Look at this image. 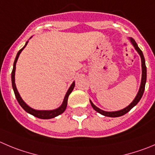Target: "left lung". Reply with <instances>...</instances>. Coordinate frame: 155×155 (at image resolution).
I'll return each mask as SVG.
<instances>
[{"mask_svg":"<svg viewBox=\"0 0 155 155\" xmlns=\"http://www.w3.org/2000/svg\"><path fill=\"white\" fill-rule=\"evenodd\" d=\"M129 41L132 43V45H133L135 49L136 50L137 52L138 53V54L141 57V84H140L139 90H138V92L137 94L136 97H135V99L133 100L132 103L129 104L128 107H126V108L123 109V110H118V111H113V112H108V111H104V110H101L100 108H98L97 107H96L94 104H93L92 101L90 100V102H91V106L94 108V110L95 111H97V113H101V115L105 116H108V117H119V116H122L123 115H125L126 113H127L128 112L130 111L138 102L141 100V97H142L143 94H144V91H145V84H146V80H147V68L146 65H145V60L144 58V55H143V53L141 51V50L138 48V45L135 42V41L132 38H129Z\"/></svg>","mask_w":155,"mask_h":155,"instance_id":"8db88e82","label":"left lung"}]
</instances>
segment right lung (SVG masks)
I'll return each mask as SVG.
<instances>
[{
    "mask_svg": "<svg viewBox=\"0 0 155 155\" xmlns=\"http://www.w3.org/2000/svg\"><path fill=\"white\" fill-rule=\"evenodd\" d=\"M32 37H30V39ZM28 42H26L24 46L20 50V51L17 52V56H16L15 60H14V68H13V71L12 73H11V81H12V87H13V90L14 91V94H15V97L17 98V101H18L19 104L21 106L22 108L26 112V113H29V114L32 115V116H34L35 117H37L39 119H51V118H54L56 117V116H59L60 114L63 113L64 112V110H66V107H67V104H68V99L69 95H70L71 93L73 91L74 87L75 86V82L74 81L73 83L71 84V85L70 86L69 89L68 90L67 93H66L65 96H64V101H63L62 104L59 107H58L57 109H54V110H35V109L31 108L30 107L27 105L24 101H23V99L22 97H20V94H19L18 91L17 89V87H16V84H15V71H16V64H17V61L18 60L19 56H20V54L21 53V51L24 49L25 47L27 45Z\"/></svg>",
    "mask_w": 155,
    "mask_h": 155,
    "instance_id": "obj_1",
    "label": "right lung"
}]
</instances>
